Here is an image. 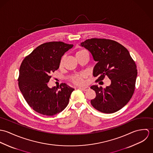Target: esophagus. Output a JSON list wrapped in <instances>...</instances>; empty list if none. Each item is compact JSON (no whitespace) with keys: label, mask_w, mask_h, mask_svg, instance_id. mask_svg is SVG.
<instances>
[{"label":"esophagus","mask_w":153,"mask_h":153,"mask_svg":"<svg viewBox=\"0 0 153 153\" xmlns=\"http://www.w3.org/2000/svg\"><path fill=\"white\" fill-rule=\"evenodd\" d=\"M79 88L80 89L84 91H87L88 89H89V87H79Z\"/></svg>","instance_id":"34e87169"}]
</instances>
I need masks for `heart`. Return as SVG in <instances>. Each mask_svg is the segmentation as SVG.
<instances>
[{
    "mask_svg": "<svg viewBox=\"0 0 153 153\" xmlns=\"http://www.w3.org/2000/svg\"><path fill=\"white\" fill-rule=\"evenodd\" d=\"M84 52H85V51H84V50H79L76 52L75 55L77 56L79 54H81V53H82ZM64 57L62 58V59L61 60V62H60V65H62V64L64 63ZM86 77H87L86 74L84 73V72H82V73H79V74H76L75 75H74L72 78V81L75 84L81 85V84H83L84 83V79Z\"/></svg>",
    "mask_w": 153,
    "mask_h": 153,
    "instance_id": "b5f03b06",
    "label": "heart"
}]
</instances>
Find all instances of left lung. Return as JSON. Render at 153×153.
Here are the masks:
<instances>
[{"mask_svg":"<svg viewBox=\"0 0 153 153\" xmlns=\"http://www.w3.org/2000/svg\"><path fill=\"white\" fill-rule=\"evenodd\" d=\"M81 45L97 62L93 71V75L98 77L96 81H102L106 76L111 81V85L104 89L97 85L91 87L96 93L91 105L106 114L121 109L134 94L137 76V66L128 51L121 44L107 39H89Z\"/></svg>","mask_w":153,"mask_h":153,"instance_id":"left-lung-1","label":"left lung"}]
</instances>
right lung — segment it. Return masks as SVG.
I'll return each instance as SVG.
<instances>
[{
	"label": "right lung",
	"instance_id": "1",
	"mask_svg": "<svg viewBox=\"0 0 153 153\" xmlns=\"http://www.w3.org/2000/svg\"><path fill=\"white\" fill-rule=\"evenodd\" d=\"M73 45L49 42L35 49L22 61L18 85L28 105L35 111L52 116L61 112L68 104L74 90L65 83L49 88L51 74L59 67L62 56Z\"/></svg>",
	"mask_w": 153,
	"mask_h": 153
}]
</instances>
